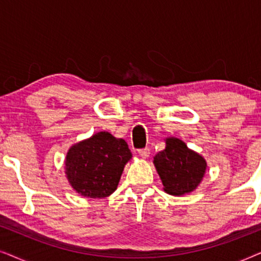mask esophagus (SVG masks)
Wrapping results in <instances>:
<instances>
[{
    "label": "esophagus",
    "mask_w": 261,
    "mask_h": 261,
    "mask_svg": "<svg viewBox=\"0 0 261 261\" xmlns=\"http://www.w3.org/2000/svg\"><path fill=\"white\" fill-rule=\"evenodd\" d=\"M138 153H139V155L141 156V158L146 159V158H148L149 153H151V152H149V148H142V149H139Z\"/></svg>",
    "instance_id": "34e87169"
}]
</instances>
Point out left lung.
<instances>
[{
  "instance_id": "left-lung-1",
  "label": "left lung",
  "mask_w": 261,
  "mask_h": 261,
  "mask_svg": "<svg viewBox=\"0 0 261 261\" xmlns=\"http://www.w3.org/2000/svg\"><path fill=\"white\" fill-rule=\"evenodd\" d=\"M165 145V149L153 158L164 191L172 196H183L195 191L208 167L205 159L178 138H166Z\"/></svg>"
}]
</instances>
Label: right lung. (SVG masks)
Instances as JSON below:
<instances>
[{
	"instance_id": "add662e5",
	"label": "right lung",
	"mask_w": 261,
	"mask_h": 261,
	"mask_svg": "<svg viewBox=\"0 0 261 261\" xmlns=\"http://www.w3.org/2000/svg\"><path fill=\"white\" fill-rule=\"evenodd\" d=\"M132 159L123 139L98 132L73 144L65 156V176L77 194L106 198L117 189L126 164Z\"/></svg>"
}]
</instances>
